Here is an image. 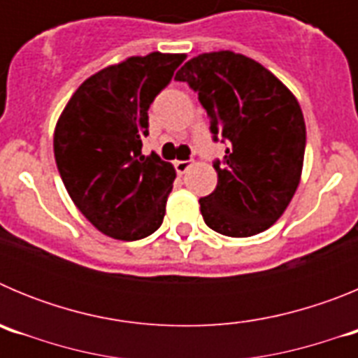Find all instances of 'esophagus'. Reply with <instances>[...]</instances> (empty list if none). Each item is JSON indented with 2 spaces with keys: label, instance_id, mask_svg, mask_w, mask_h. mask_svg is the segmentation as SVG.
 Returning <instances> with one entry per match:
<instances>
[{
  "label": "esophagus",
  "instance_id": "34e87169",
  "mask_svg": "<svg viewBox=\"0 0 358 358\" xmlns=\"http://www.w3.org/2000/svg\"><path fill=\"white\" fill-rule=\"evenodd\" d=\"M173 166H176V172L181 176V173H185L186 170L192 166V161H176V163H173Z\"/></svg>",
  "mask_w": 358,
  "mask_h": 358
}]
</instances>
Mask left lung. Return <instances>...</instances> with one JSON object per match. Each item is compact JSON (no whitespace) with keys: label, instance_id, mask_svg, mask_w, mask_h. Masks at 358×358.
Wrapping results in <instances>:
<instances>
[{"label":"left lung","instance_id":"left-lung-1","mask_svg":"<svg viewBox=\"0 0 358 358\" xmlns=\"http://www.w3.org/2000/svg\"><path fill=\"white\" fill-rule=\"evenodd\" d=\"M176 80L199 94L213 141L227 143L213 163L217 188L199 199L204 222L233 238L268 229L301 179L306 127L296 96L260 62L229 50L189 59Z\"/></svg>","mask_w":358,"mask_h":358}]
</instances>
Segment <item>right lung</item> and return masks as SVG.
<instances>
[{
	"mask_svg": "<svg viewBox=\"0 0 358 358\" xmlns=\"http://www.w3.org/2000/svg\"><path fill=\"white\" fill-rule=\"evenodd\" d=\"M185 53L129 57L82 82L62 110L53 152L69 197L98 231L140 240L163 224L176 170L143 156L148 107L170 84Z\"/></svg>",
	"mask_w": 358,
	"mask_h": 358,
	"instance_id": "right-lung-1",
	"label": "right lung"
}]
</instances>
